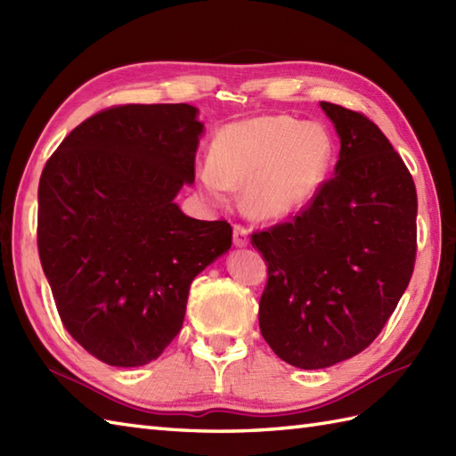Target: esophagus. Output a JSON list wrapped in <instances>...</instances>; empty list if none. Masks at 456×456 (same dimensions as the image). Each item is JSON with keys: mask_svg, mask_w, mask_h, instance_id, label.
<instances>
[{"mask_svg": "<svg viewBox=\"0 0 456 456\" xmlns=\"http://www.w3.org/2000/svg\"><path fill=\"white\" fill-rule=\"evenodd\" d=\"M233 243L235 247H247L248 245V229L240 223H235L233 227Z\"/></svg>", "mask_w": 456, "mask_h": 456, "instance_id": "34e87169", "label": "esophagus"}]
</instances>
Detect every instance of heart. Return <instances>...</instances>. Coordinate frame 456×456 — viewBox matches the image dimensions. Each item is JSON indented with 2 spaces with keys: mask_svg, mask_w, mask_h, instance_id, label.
Wrapping results in <instances>:
<instances>
[{
  "mask_svg": "<svg viewBox=\"0 0 456 456\" xmlns=\"http://www.w3.org/2000/svg\"><path fill=\"white\" fill-rule=\"evenodd\" d=\"M333 157L329 133L289 115H260L223 127L198 178L213 201L229 188H244L248 211L263 219L286 217L304 208L325 180Z\"/></svg>",
  "mask_w": 456,
  "mask_h": 456,
  "instance_id": "1",
  "label": "heart"
}]
</instances>
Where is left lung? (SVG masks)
Segmentation results:
<instances>
[{"instance_id": "8db88e82", "label": "left lung", "mask_w": 456, "mask_h": 456, "mask_svg": "<svg viewBox=\"0 0 456 456\" xmlns=\"http://www.w3.org/2000/svg\"><path fill=\"white\" fill-rule=\"evenodd\" d=\"M341 151L297 216L253 231L268 280L260 333L288 364L346 361L380 335L418 253V193L392 142L361 111L322 102Z\"/></svg>"}]
</instances>
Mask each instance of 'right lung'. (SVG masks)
I'll return each instance as SVG.
<instances>
[{
	"label": "right lung",
	"instance_id": "1",
	"mask_svg": "<svg viewBox=\"0 0 456 456\" xmlns=\"http://www.w3.org/2000/svg\"><path fill=\"white\" fill-rule=\"evenodd\" d=\"M188 103L113 105L82 121L38 182L37 247L66 331L110 366H142L180 333L191 280L233 239L183 216L203 125Z\"/></svg>",
	"mask_w": 456,
	"mask_h": 456
}]
</instances>
